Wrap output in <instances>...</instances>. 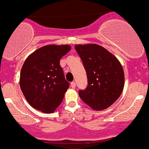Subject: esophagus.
<instances>
[{"mask_svg":"<svg viewBox=\"0 0 149 149\" xmlns=\"http://www.w3.org/2000/svg\"><path fill=\"white\" fill-rule=\"evenodd\" d=\"M70 85H71L72 88H76V82H75V81H72L71 84H70Z\"/></svg>","mask_w":149,"mask_h":149,"instance_id":"1","label":"esophagus"}]
</instances>
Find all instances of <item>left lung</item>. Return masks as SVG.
Segmentation results:
<instances>
[{
	"mask_svg": "<svg viewBox=\"0 0 149 149\" xmlns=\"http://www.w3.org/2000/svg\"><path fill=\"white\" fill-rule=\"evenodd\" d=\"M88 76V87L79 91L82 101L95 111L106 109L120 97L125 75L121 63L105 48L96 44L76 45Z\"/></svg>",
	"mask_w": 149,
	"mask_h": 149,
	"instance_id": "8db88e82",
	"label": "left lung"
}]
</instances>
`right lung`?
<instances>
[{
	"instance_id": "right-lung-1",
	"label": "right lung",
	"mask_w": 149,
	"mask_h": 149,
	"mask_svg": "<svg viewBox=\"0 0 149 149\" xmlns=\"http://www.w3.org/2000/svg\"><path fill=\"white\" fill-rule=\"evenodd\" d=\"M70 49L68 45H46L25 60L20 73V87L35 109L51 113L61 103L69 82L65 80L60 60Z\"/></svg>"
}]
</instances>
